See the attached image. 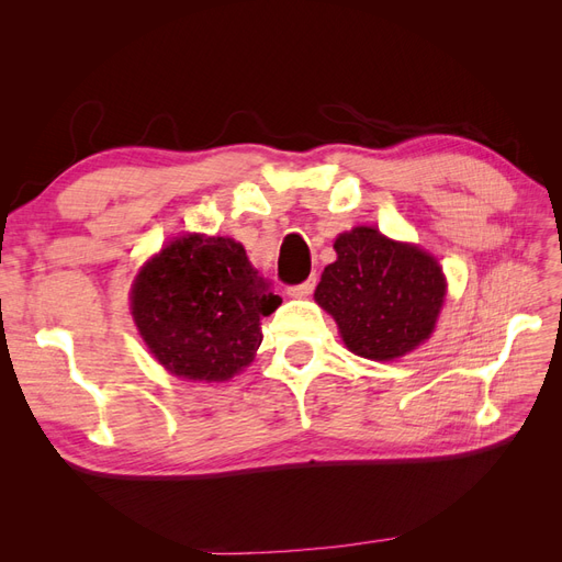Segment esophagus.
<instances>
[{
  "mask_svg": "<svg viewBox=\"0 0 562 562\" xmlns=\"http://www.w3.org/2000/svg\"><path fill=\"white\" fill-rule=\"evenodd\" d=\"M314 285H316V277H310L304 283L288 288V295H291V297H307V295L314 293Z\"/></svg>",
  "mask_w": 562,
  "mask_h": 562,
  "instance_id": "obj_1",
  "label": "esophagus"
}]
</instances>
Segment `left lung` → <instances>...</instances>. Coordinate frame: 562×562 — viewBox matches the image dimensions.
I'll use <instances>...</instances> for the list:
<instances>
[{"instance_id": "1", "label": "left lung", "mask_w": 562, "mask_h": 562, "mask_svg": "<svg viewBox=\"0 0 562 562\" xmlns=\"http://www.w3.org/2000/svg\"><path fill=\"white\" fill-rule=\"evenodd\" d=\"M337 260L323 269L314 300L356 356L394 361L429 339L446 300V277L434 255L353 227L335 239Z\"/></svg>"}]
</instances>
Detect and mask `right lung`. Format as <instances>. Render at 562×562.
Instances as JSON below:
<instances>
[{
	"instance_id": "1",
	"label": "right lung",
	"mask_w": 562,
	"mask_h": 562,
	"mask_svg": "<svg viewBox=\"0 0 562 562\" xmlns=\"http://www.w3.org/2000/svg\"><path fill=\"white\" fill-rule=\"evenodd\" d=\"M281 304L229 236L182 234L149 258L131 314L149 353L176 378L225 382L250 366L260 321Z\"/></svg>"
}]
</instances>
